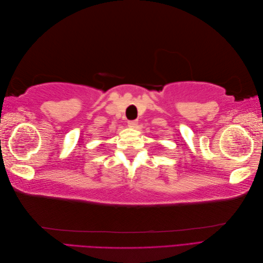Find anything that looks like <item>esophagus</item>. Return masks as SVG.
<instances>
[{
    "instance_id": "34e87169",
    "label": "esophagus",
    "mask_w": 263,
    "mask_h": 263,
    "mask_svg": "<svg viewBox=\"0 0 263 263\" xmlns=\"http://www.w3.org/2000/svg\"><path fill=\"white\" fill-rule=\"evenodd\" d=\"M127 124H128L129 127H133V128H135V127L138 125V122L137 121H128V123H127Z\"/></svg>"
}]
</instances>
